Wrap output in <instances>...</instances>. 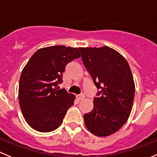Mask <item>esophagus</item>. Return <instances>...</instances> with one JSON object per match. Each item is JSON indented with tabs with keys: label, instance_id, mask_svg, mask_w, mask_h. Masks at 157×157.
Wrapping results in <instances>:
<instances>
[{
	"label": "esophagus",
	"instance_id": "1",
	"mask_svg": "<svg viewBox=\"0 0 157 157\" xmlns=\"http://www.w3.org/2000/svg\"><path fill=\"white\" fill-rule=\"evenodd\" d=\"M85 98V95H83V94H81V95H77V99L78 100H82V99H84Z\"/></svg>",
	"mask_w": 157,
	"mask_h": 157
}]
</instances>
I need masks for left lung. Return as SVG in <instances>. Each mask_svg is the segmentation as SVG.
I'll use <instances>...</instances> for the list:
<instances>
[{
    "label": "left lung",
    "instance_id": "8db88e82",
    "mask_svg": "<svg viewBox=\"0 0 157 157\" xmlns=\"http://www.w3.org/2000/svg\"><path fill=\"white\" fill-rule=\"evenodd\" d=\"M83 64L99 89L93 109L84 115L91 133L105 137L127 121L133 104L135 83L130 67L120 53L108 46L78 48Z\"/></svg>",
    "mask_w": 157,
    "mask_h": 157
}]
</instances>
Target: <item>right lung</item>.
Returning a JSON list of instances; mask_svg holds the SVG:
<instances>
[{"label": "right lung", "instance_id": "1", "mask_svg": "<svg viewBox=\"0 0 157 157\" xmlns=\"http://www.w3.org/2000/svg\"><path fill=\"white\" fill-rule=\"evenodd\" d=\"M81 56L77 48L55 45L38 49L22 70L18 100L24 118L35 130L59 128L74 104L75 95L58 89L68 63Z\"/></svg>", "mask_w": 157, "mask_h": 157}]
</instances>
